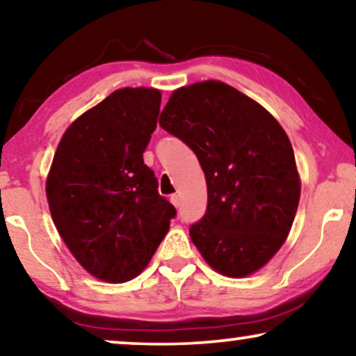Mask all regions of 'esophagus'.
<instances>
[{
  "mask_svg": "<svg viewBox=\"0 0 356 356\" xmlns=\"http://www.w3.org/2000/svg\"><path fill=\"white\" fill-rule=\"evenodd\" d=\"M170 201H172L175 207H179V196H178V194H172V196H170Z\"/></svg>",
  "mask_w": 356,
  "mask_h": 356,
  "instance_id": "esophagus-1",
  "label": "esophagus"
}]
</instances>
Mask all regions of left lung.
Segmentation results:
<instances>
[{
  "label": "left lung",
  "mask_w": 356,
  "mask_h": 356,
  "mask_svg": "<svg viewBox=\"0 0 356 356\" xmlns=\"http://www.w3.org/2000/svg\"><path fill=\"white\" fill-rule=\"evenodd\" d=\"M160 126L196 154L207 209L189 236L212 269L245 277L284 245L300 201L289 136L266 108L220 81L181 87Z\"/></svg>",
  "instance_id": "8db88e82"
}]
</instances>
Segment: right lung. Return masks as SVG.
<instances>
[{"label": "right lung", "instance_id": "right-lung-1", "mask_svg": "<svg viewBox=\"0 0 356 356\" xmlns=\"http://www.w3.org/2000/svg\"><path fill=\"white\" fill-rule=\"evenodd\" d=\"M160 102L155 89L115 90L67 128L47 179L63 241L87 272L111 284L144 270L177 217L143 159Z\"/></svg>", "mask_w": 356, "mask_h": 356}]
</instances>
